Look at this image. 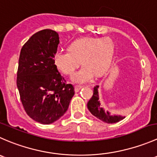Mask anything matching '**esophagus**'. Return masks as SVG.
I'll use <instances>...</instances> for the list:
<instances>
[{"instance_id":"obj_1","label":"esophagus","mask_w":157,"mask_h":157,"mask_svg":"<svg viewBox=\"0 0 157 157\" xmlns=\"http://www.w3.org/2000/svg\"><path fill=\"white\" fill-rule=\"evenodd\" d=\"M82 88H83V86H82V85H75V92H78V91H80Z\"/></svg>"}]
</instances>
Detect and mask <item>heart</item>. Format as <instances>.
Returning a JSON list of instances; mask_svg holds the SVG:
<instances>
[{
	"label": "heart",
	"instance_id": "heart-1",
	"mask_svg": "<svg viewBox=\"0 0 157 157\" xmlns=\"http://www.w3.org/2000/svg\"><path fill=\"white\" fill-rule=\"evenodd\" d=\"M114 45L108 37H85L71 43L69 50H58L53 55L56 67L66 75H71L79 67L82 60L85 65L75 72L72 80L76 83L91 81L94 74H103L111 63Z\"/></svg>",
	"mask_w": 157,
	"mask_h": 157
}]
</instances>
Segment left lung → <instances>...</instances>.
<instances>
[{"label": "left lung", "mask_w": 157, "mask_h": 157, "mask_svg": "<svg viewBox=\"0 0 157 157\" xmlns=\"http://www.w3.org/2000/svg\"><path fill=\"white\" fill-rule=\"evenodd\" d=\"M98 88V86L96 85L94 88V90H93L92 97L88 101V105H87L90 112L94 117L100 119L101 121H102L105 122L107 124H114L123 120L124 118V117H122V116L120 115H112L108 111H105L101 107L100 101H99Z\"/></svg>", "instance_id": "1"}]
</instances>
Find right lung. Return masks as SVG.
I'll list each match as a JSON object with an SVG mask.
<instances>
[{"label":"right lung","instance_id":"1","mask_svg":"<svg viewBox=\"0 0 157 157\" xmlns=\"http://www.w3.org/2000/svg\"><path fill=\"white\" fill-rule=\"evenodd\" d=\"M59 43L56 31L43 29L26 42L20 54L17 85L21 102L26 114L43 124L59 120L75 94L53 63Z\"/></svg>","mask_w":157,"mask_h":157}]
</instances>
